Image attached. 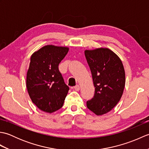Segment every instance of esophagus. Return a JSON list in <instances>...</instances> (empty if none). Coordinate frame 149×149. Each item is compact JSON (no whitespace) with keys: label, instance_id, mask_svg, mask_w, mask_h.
I'll use <instances>...</instances> for the list:
<instances>
[{"label":"esophagus","instance_id":"esophagus-1","mask_svg":"<svg viewBox=\"0 0 149 149\" xmlns=\"http://www.w3.org/2000/svg\"><path fill=\"white\" fill-rule=\"evenodd\" d=\"M74 90H75V91H79V90H80V86H79V85L77 84L76 86H75L74 87Z\"/></svg>","mask_w":149,"mask_h":149}]
</instances>
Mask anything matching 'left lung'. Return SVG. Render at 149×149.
<instances>
[{
    "label": "left lung",
    "instance_id": "obj_1",
    "mask_svg": "<svg viewBox=\"0 0 149 149\" xmlns=\"http://www.w3.org/2000/svg\"><path fill=\"white\" fill-rule=\"evenodd\" d=\"M84 54L95 86L94 96L86 106L96 115H102L121 99L125 84L124 68L121 59L109 49L85 50Z\"/></svg>",
    "mask_w": 149,
    "mask_h": 149
}]
</instances>
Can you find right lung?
I'll use <instances>...</instances> for the list:
<instances>
[{"mask_svg":"<svg viewBox=\"0 0 149 149\" xmlns=\"http://www.w3.org/2000/svg\"><path fill=\"white\" fill-rule=\"evenodd\" d=\"M69 48L47 45L31 56L26 86L32 102L44 112L52 113L63 106L69 87L59 72L58 65Z\"/></svg>","mask_w":149,"mask_h":149,"instance_id":"right-lung-1","label":"right lung"}]
</instances>
